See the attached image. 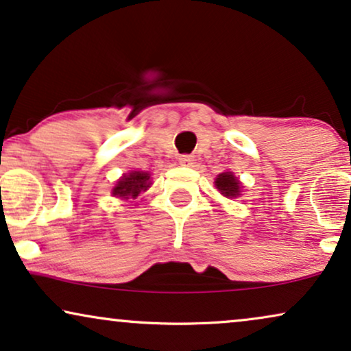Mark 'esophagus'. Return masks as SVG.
<instances>
[{"label": "esophagus", "instance_id": "esophagus-1", "mask_svg": "<svg viewBox=\"0 0 351 351\" xmlns=\"http://www.w3.org/2000/svg\"><path fill=\"white\" fill-rule=\"evenodd\" d=\"M193 162H194L193 155H181L180 157V165L183 167H191L193 165Z\"/></svg>", "mask_w": 351, "mask_h": 351}]
</instances>
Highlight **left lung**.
<instances>
[{"mask_svg":"<svg viewBox=\"0 0 351 351\" xmlns=\"http://www.w3.org/2000/svg\"><path fill=\"white\" fill-rule=\"evenodd\" d=\"M217 189L220 191L223 196L237 197L239 194V181L234 178L232 173H220L215 180Z\"/></svg>","mask_w":351,"mask_h":351,"instance_id":"1","label":"left lung"}]
</instances>
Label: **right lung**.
<instances>
[{"mask_svg": "<svg viewBox=\"0 0 351 351\" xmlns=\"http://www.w3.org/2000/svg\"><path fill=\"white\" fill-rule=\"evenodd\" d=\"M150 176L145 171H131L130 175H124L113 188V196L124 199H136L141 191H145L150 186Z\"/></svg>", "mask_w": 351, "mask_h": 351, "instance_id": "1", "label": "right lung"}]
</instances>
